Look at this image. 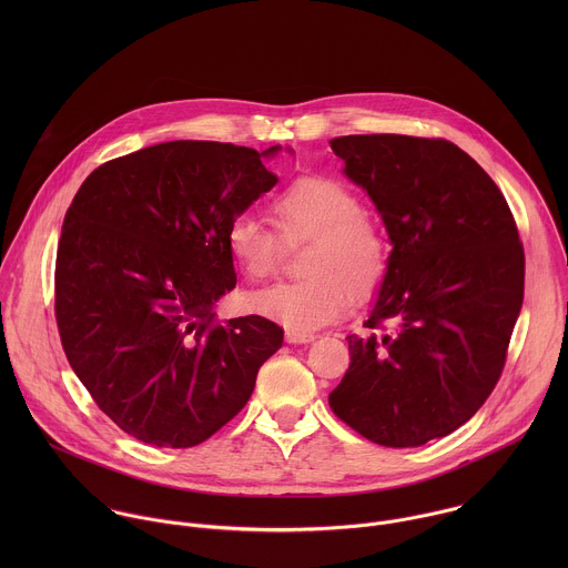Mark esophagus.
I'll return each instance as SVG.
<instances>
[{
  "mask_svg": "<svg viewBox=\"0 0 568 568\" xmlns=\"http://www.w3.org/2000/svg\"><path fill=\"white\" fill-rule=\"evenodd\" d=\"M317 336L315 334H306V332H295V329H286V343L300 345V343H313Z\"/></svg>",
  "mask_w": 568,
  "mask_h": 568,
  "instance_id": "34e87169",
  "label": "esophagus"
}]
</instances>
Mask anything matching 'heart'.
<instances>
[{"label":"heart","mask_w":568,"mask_h":568,"mask_svg":"<svg viewBox=\"0 0 568 568\" xmlns=\"http://www.w3.org/2000/svg\"><path fill=\"white\" fill-rule=\"evenodd\" d=\"M358 196L341 181L304 176L273 201L284 239H313L304 253V280L255 291L248 308L271 322L315 332L336 322L354 302L369 300L387 273V241L374 219L361 212ZM227 248L248 280L268 277L280 260V241L260 219L236 216L227 227Z\"/></svg>","instance_id":"obj_1"}]
</instances>
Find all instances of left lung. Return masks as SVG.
<instances>
[{"mask_svg": "<svg viewBox=\"0 0 568 568\" xmlns=\"http://www.w3.org/2000/svg\"><path fill=\"white\" fill-rule=\"evenodd\" d=\"M394 244L367 327L332 410L387 448H415L466 424L500 378L525 291V253L505 196L446 140H329Z\"/></svg>", "mask_w": 568, "mask_h": 568, "instance_id": "obj_1", "label": "left lung"}]
</instances>
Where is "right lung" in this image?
Here are the masks:
<instances>
[{
    "instance_id": "obj_1",
    "label": "right lung",
    "mask_w": 568,
    "mask_h": 568,
    "mask_svg": "<svg viewBox=\"0 0 568 568\" xmlns=\"http://www.w3.org/2000/svg\"><path fill=\"white\" fill-rule=\"evenodd\" d=\"M280 151L155 144L95 168L65 214L54 304L63 349L95 405L144 444L212 437L282 347L284 329L264 317L214 324L236 286L227 227L277 183L264 160Z\"/></svg>"
}]
</instances>
